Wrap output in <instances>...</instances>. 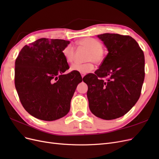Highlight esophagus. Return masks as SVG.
I'll list each match as a JSON object with an SVG mask.
<instances>
[{"label": "esophagus", "mask_w": 159, "mask_h": 159, "mask_svg": "<svg viewBox=\"0 0 159 159\" xmlns=\"http://www.w3.org/2000/svg\"><path fill=\"white\" fill-rule=\"evenodd\" d=\"M81 77H82V78H84V75H85V74H81Z\"/></svg>", "instance_id": "1"}]
</instances>
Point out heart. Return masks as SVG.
I'll return each mask as SVG.
<instances>
[{
  "mask_svg": "<svg viewBox=\"0 0 159 159\" xmlns=\"http://www.w3.org/2000/svg\"><path fill=\"white\" fill-rule=\"evenodd\" d=\"M78 45L88 50L86 55V61H89L85 64H74L71 66V70L85 74L92 71L94 68L93 61L96 64H99L104 60L105 53L103 48L102 43L93 38H85L78 42ZM65 60L71 63L74 60L75 49L71 44H68L62 50Z\"/></svg>",
  "mask_w": 159,
  "mask_h": 159,
  "instance_id": "heart-1",
  "label": "heart"
}]
</instances>
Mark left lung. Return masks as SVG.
<instances>
[{"mask_svg": "<svg viewBox=\"0 0 159 159\" xmlns=\"http://www.w3.org/2000/svg\"><path fill=\"white\" fill-rule=\"evenodd\" d=\"M98 36L109 52L95 74L86 75L83 81L88 86L91 113L111 120L125 115L140 98L145 79V56L131 36L109 33Z\"/></svg>", "mask_w": 159, "mask_h": 159, "instance_id": "8db88e82", "label": "left lung"}]
</instances>
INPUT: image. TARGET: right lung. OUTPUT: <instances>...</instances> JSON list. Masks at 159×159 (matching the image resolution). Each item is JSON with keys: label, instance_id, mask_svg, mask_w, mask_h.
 <instances>
[{"label": "right lung", "instance_id": "1", "mask_svg": "<svg viewBox=\"0 0 159 159\" xmlns=\"http://www.w3.org/2000/svg\"><path fill=\"white\" fill-rule=\"evenodd\" d=\"M70 41L40 38L25 46L15 61L14 84L26 111L37 119L54 121L70 109L77 85L82 81L79 72L70 68L62 50Z\"/></svg>", "mask_w": 159, "mask_h": 159}]
</instances>
